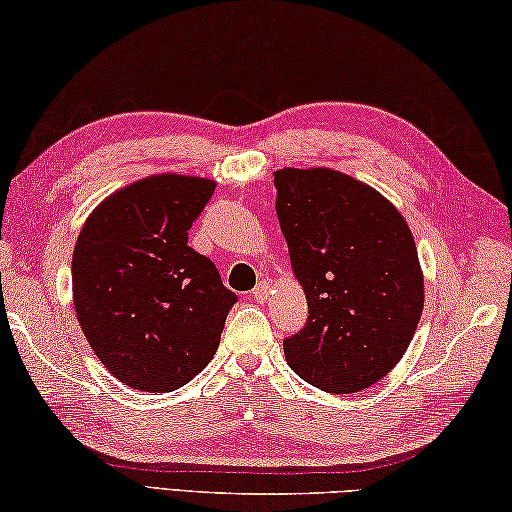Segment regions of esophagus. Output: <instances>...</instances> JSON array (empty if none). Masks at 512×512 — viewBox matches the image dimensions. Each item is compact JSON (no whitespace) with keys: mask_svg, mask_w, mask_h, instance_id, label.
I'll return each instance as SVG.
<instances>
[{"mask_svg":"<svg viewBox=\"0 0 512 512\" xmlns=\"http://www.w3.org/2000/svg\"><path fill=\"white\" fill-rule=\"evenodd\" d=\"M267 294H269V283H265V281H260L254 289H252V294H249V296H252L254 298V301H258V303H263L265 301V298H267Z\"/></svg>","mask_w":512,"mask_h":512,"instance_id":"1","label":"esophagus"}]
</instances>
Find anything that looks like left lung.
<instances>
[{
	"label": "left lung",
	"instance_id": "obj_1",
	"mask_svg": "<svg viewBox=\"0 0 512 512\" xmlns=\"http://www.w3.org/2000/svg\"><path fill=\"white\" fill-rule=\"evenodd\" d=\"M276 214L307 323L283 341L285 359L318 390L352 394L406 354L423 312L412 231L392 202L347 173L281 167Z\"/></svg>",
	"mask_w": 512,
	"mask_h": 512
}]
</instances>
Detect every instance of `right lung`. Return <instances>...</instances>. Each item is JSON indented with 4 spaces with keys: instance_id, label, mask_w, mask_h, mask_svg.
Segmentation results:
<instances>
[{
    "instance_id": "right-lung-1",
    "label": "right lung",
    "mask_w": 512,
    "mask_h": 512,
    "mask_svg": "<svg viewBox=\"0 0 512 512\" xmlns=\"http://www.w3.org/2000/svg\"><path fill=\"white\" fill-rule=\"evenodd\" d=\"M216 182L156 173L91 211L73 249V305L95 356L142 392H171L214 359L236 294L187 245Z\"/></svg>"
}]
</instances>
